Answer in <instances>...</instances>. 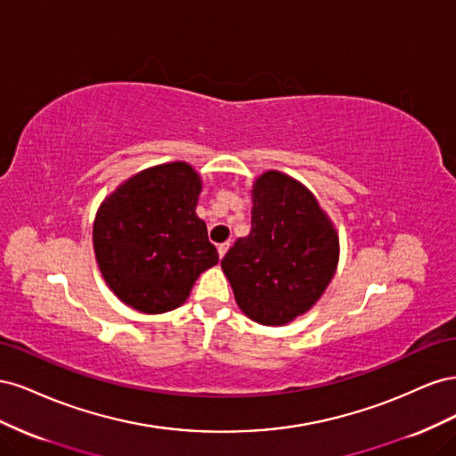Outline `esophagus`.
Listing matches in <instances>:
<instances>
[{"instance_id":"34e87169","label":"esophagus","mask_w":456,"mask_h":456,"mask_svg":"<svg viewBox=\"0 0 456 456\" xmlns=\"http://www.w3.org/2000/svg\"><path fill=\"white\" fill-rule=\"evenodd\" d=\"M228 247H230V241H224V243H220V245H218V256H220V258H223V256L226 255Z\"/></svg>"}]
</instances>
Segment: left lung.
<instances>
[{
	"instance_id": "1",
	"label": "left lung",
	"mask_w": 456,
	"mask_h": 456,
	"mask_svg": "<svg viewBox=\"0 0 456 456\" xmlns=\"http://www.w3.org/2000/svg\"><path fill=\"white\" fill-rule=\"evenodd\" d=\"M249 236L220 262L240 310L262 325H285L325 293L338 265V233L312 191L280 171L253 184Z\"/></svg>"
}]
</instances>
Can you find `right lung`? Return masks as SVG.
Wrapping results in <instances>:
<instances>
[{
  "mask_svg": "<svg viewBox=\"0 0 456 456\" xmlns=\"http://www.w3.org/2000/svg\"><path fill=\"white\" fill-rule=\"evenodd\" d=\"M201 178L173 161L133 175L99 207L94 256L104 281L127 306L163 314L184 305L200 273L218 262L196 215Z\"/></svg>",
  "mask_w": 456,
  "mask_h": 456,
  "instance_id": "right-lung-1",
  "label": "right lung"
}]
</instances>
